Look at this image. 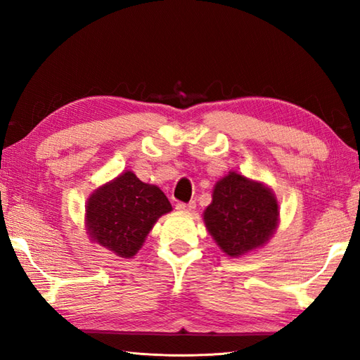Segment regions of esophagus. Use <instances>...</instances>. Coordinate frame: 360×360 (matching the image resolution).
<instances>
[{
	"label": "esophagus",
	"mask_w": 360,
	"mask_h": 360,
	"mask_svg": "<svg viewBox=\"0 0 360 360\" xmlns=\"http://www.w3.org/2000/svg\"><path fill=\"white\" fill-rule=\"evenodd\" d=\"M195 207H196L195 201L188 202V204H186V202H178V204H176V209H178L179 212H187L188 213V212H193Z\"/></svg>",
	"instance_id": "esophagus-1"
}]
</instances>
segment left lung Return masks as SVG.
<instances>
[{
    "instance_id": "obj_1",
    "label": "left lung",
    "mask_w": 360,
    "mask_h": 360,
    "mask_svg": "<svg viewBox=\"0 0 360 360\" xmlns=\"http://www.w3.org/2000/svg\"><path fill=\"white\" fill-rule=\"evenodd\" d=\"M202 219L219 249L227 257L240 258L269 243L278 227L280 207L264 182L229 172L213 187Z\"/></svg>"
}]
</instances>
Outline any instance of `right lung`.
I'll use <instances>...</instances> for the list:
<instances>
[{
	"label": "right lung",
	"mask_w": 360,
	"mask_h": 360,
	"mask_svg": "<svg viewBox=\"0 0 360 360\" xmlns=\"http://www.w3.org/2000/svg\"><path fill=\"white\" fill-rule=\"evenodd\" d=\"M172 210L162 190L125 170L89 195L85 229L98 246L119 258H133L156 221Z\"/></svg>",
	"instance_id": "1"
}]
</instances>
